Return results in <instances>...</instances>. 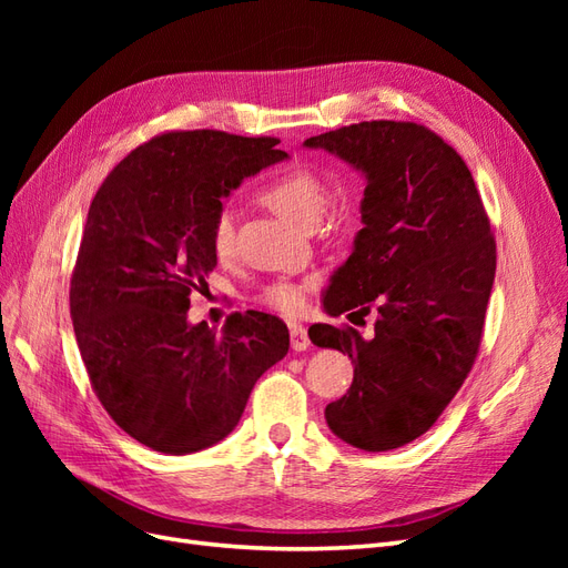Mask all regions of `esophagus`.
<instances>
[{"label":"esophagus","mask_w":568,"mask_h":568,"mask_svg":"<svg viewBox=\"0 0 568 568\" xmlns=\"http://www.w3.org/2000/svg\"><path fill=\"white\" fill-rule=\"evenodd\" d=\"M311 346V338H307V329L301 324H291V348L305 351Z\"/></svg>","instance_id":"34e87169"}]
</instances>
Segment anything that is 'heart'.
I'll return each mask as SVG.
<instances>
[{"label": "heart", "mask_w": 568, "mask_h": 568, "mask_svg": "<svg viewBox=\"0 0 568 568\" xmlns=\"http://www.w3.org/2000/svg\"><path fill=\"white\" fill-rule=\"evenodd\" d=\"M257 201H263L270 211L284 217L291 225L313 227L329 203V184L315 170L291 168L270 178L257 189ZM234 217L230 211H220L211 222V248L217 257H225L232 248ZM315 280L303 282H277L263 291V303L272 311L284 315H298L307 303V291Z\"/></svg>", "instance_id": "heart-1"}]
</instances>
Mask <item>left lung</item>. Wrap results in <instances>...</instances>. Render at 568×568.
<instances>
[{
  "label": "left lung",
  "mask_w": 568,
  "mask_h": 568,
  "mask_svg": "<svg viewBox=\"0 0 568 568\" xmlns=\"http://www.w3.org/2000/svg\"><path fill=\"white\" fill-rule=\"evenodd\" d=\"M305 146L336 153L367 180L365 227L326 288L324 311L372 313L374 332H307L355 365L348 393L324 417L353 448H400L436 424L474 367L495 280L490 220L467 163L426 125L369 120Z\"/></svg>",
  "instance_id": "left-lung-1"
}]
</instances>
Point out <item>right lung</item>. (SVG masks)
<instances>
[{"label": "right lung", "mask_w": 568, "mask_h": 568, "mask_svg": "<svg viewBox=\"0 0 568 568\" xmlns=\"http://www.w3.org/2000/svg\"><path fill=\"white\" fill-rule=\"evenodd\" d=\"M277 136L163 132L130 151L92 199L71 277V317L90 384L146 448L189 455L225 438L288 353L267 313L189 324V296L217 265L211 222L244 178L288 159Z\"/></svg>", "instance_id": "add662e5"}]
</instances>
